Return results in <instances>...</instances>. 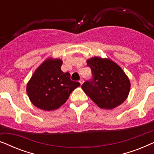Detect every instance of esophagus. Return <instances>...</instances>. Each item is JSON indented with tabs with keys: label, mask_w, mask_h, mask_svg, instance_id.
Returning a JSON list of instances; mask_svg holds the SVG:
<instances>
[{
	"label": "esophagus",
	"mask_w": 154,
	"mask_h": 154,
	"mask_svg": "<svg viewBox=\"0 0 154 154\" xmlns=\"http://www.w3.org/2000/svg\"><path fill=\"white\" fill-rule=\"evenodd\" d=\"M79 82H80V83H81V85H82V84L83 83V82H84V80H83V79H80Z\"/></svg>",
	"instance_id": "1"
}]
</instances>
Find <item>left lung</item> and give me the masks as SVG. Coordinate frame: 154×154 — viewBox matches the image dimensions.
I'll list each match as a JSON object with an SVG mask.
<instances>
[{"instance_id": "obj_1", "label": "left lung", "mask_w": 154, "mask_h": 154, "mask_svg": "<svg viewBox=\"0 0 154 154\" xmlns=\"http://www.w3.org/2000/svg\"><path fill=\"white\" fill-rule=\"evenodd\" d=\"M87 66L92 71V79L81 88L99 107L113 109L127 99L130 83L119 65L111 60L94 57L87 60Z\"/></svg>"}]
</instances>
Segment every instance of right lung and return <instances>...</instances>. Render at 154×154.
<instances>
[{"label":"right lung","mask_w":154,"mask_h":154,"mask_svg":"<svg viewBox=\"0 0 154 154\" xmlns=\"http://www.w3.org/2000/svg\"><path fill=\"white\" fill-rule=\"evenodd\" d=\"M62 61L45 60L33 73L26 86L32 104L45 111L55 110L68 100L73 90L81 85L73 81L70 73L61 70Z\"/></svg>","instance_id":"add662e5"}]
</instances>
